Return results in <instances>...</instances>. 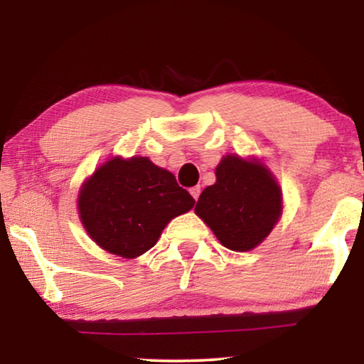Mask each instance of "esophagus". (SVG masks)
Instances as JSON below:
<instances>
[{
    "instance_id": "34e87169",
    "label": "esophagus",
    "mask_w": 364,
    "mask_h": 364,
    "mask_svg": "<svg viewBox=\"0 0 364 364\" xmlns=\"http://www.w3.org/2000/svg\"><path fill=\"white\" fill-rule=\"evenodd\" d=\"M191 196L196 198V200H198V196H200V186H196L191 188Z\"/></svg>"
}]
</instances>
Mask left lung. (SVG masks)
<instances>
[{
    "label": "left lung",
    "mask_w": 364,
    "mask_h": 364,
    "mask_svg": "<svg viewBox=\"0 0 364 364\" xmlns=\"http://www.w3.org/2000/svg\"><path fill=\"white\" fill-rule=\"evenodd\" d=\"M215 177L198 197L196 213L228 250H253L282 218L280 183L260 159L237 154L222 157Z\"/></svg>",
    "instance_id": "left-lung-1"
}]
</instances>
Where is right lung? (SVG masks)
<instances>
[{"label":"right lung","instance_id":"right-lung-1","mask_svg":"<svg viewBox=\"0 0 364 364\" xmlns=\"http://www.w3.org/2000/svg\"><path fill=\"white\" fill-rule=\"evenodd\" d=\"M193 203L172 172L141 156L109 159L77 193L84 230L102 250L122 258L151 250L167 223L187 213Z\"/></svg>","mask_w":364,"mask_h":364}]
</instances>
